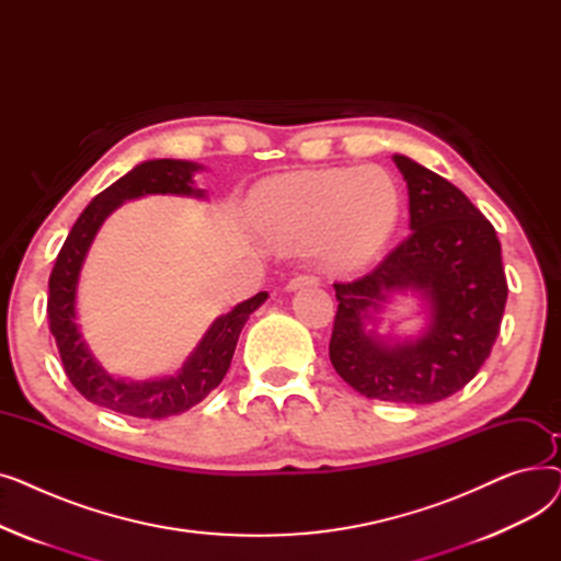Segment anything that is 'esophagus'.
Here are the masks:
<instances>
[{
    "instance_id": "34e87169",
    "label": "esophagus",
    "mask_w": 561,
    "mask_h": 561,
    "mask_svg": "<svg viewBox=\"0 0 561 561\" xmlns=\"http://www.w3.org/2000/svg\"><path fill=\"white\" fill-rule=\"evenodd\" d=\"M305 286H318V277H313V275H296L293 279H288L286 290H298V288H305Z\"/></svg>"
}]
</instances>
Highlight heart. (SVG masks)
<instances>
[{"instance_id": "heart-1", "label": "heart", "mask_w": 561, "mask_h": 561, "mask_svg": "<svg viewBox=\"0 0 561 561\" xmlns=\"http://www.w3.org/2000/svg\"><path fill=\"white\" fill-rule=\"evenodd\" d=\"M254 225L282 250H311L334 271H352L389 243L400 216L402 191L377 165L328 168L275 176L252 202Z\"/></svg>"}]
</instances>
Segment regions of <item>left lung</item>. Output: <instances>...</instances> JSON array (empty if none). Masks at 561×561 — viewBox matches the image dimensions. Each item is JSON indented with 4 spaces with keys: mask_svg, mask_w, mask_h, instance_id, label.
<instances>
[{
    "mask_svg": "<svg viewBox=\"0 0 561 561\" xmlns=\"http://www.w3.org/2000/svg\"><path fill=\"white\" fill-rule=\"evenodd\" d=\"M409 191L407 239L377 268L334 284V370L370 400L430 404L463 389L491 355L507 302L493 225L444 176L393 154ZM414 289L428 325L414 340L379 337L376 313L390 293Z\"/></svg>",
    "mask_w": 561,
    "mask_h": 561,
    "instance_id": "8db88e82",
    "label": "left lung"
}]
</instances>
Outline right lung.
<instances>
[{
  "label": "right lung",
  "instance_id": "right-lung-1",
  "mask_svg": "<svg viewBox=\"0 0 561 561\" xmlns=\"http://www.w3.org/2000/svg\"><path fill=\"white\" fill-rule=\"evenodd\" d=\"M197 170H202L199 163L180 159H154L129 170L85 206L70 229L49 275V330L56 339L66 375L88 402L117 411V414L161 421L182 414V411L202 402L227 375L236 343H239V334L248 318L268 298V293L261 290L254 298L236 305L229 313L216 318L199 345L193 350V355L184 362L182 370L170 377L145 381L113 377L100 366L93 352L83 343L77 325V284L85 254L91 250L102 222L123 202L142 195L206 197L204 191L195 188L193 182V174Z\"/></svg>",
  "mask_w": 561,
  "mask_h": 561
}]
</instances>
